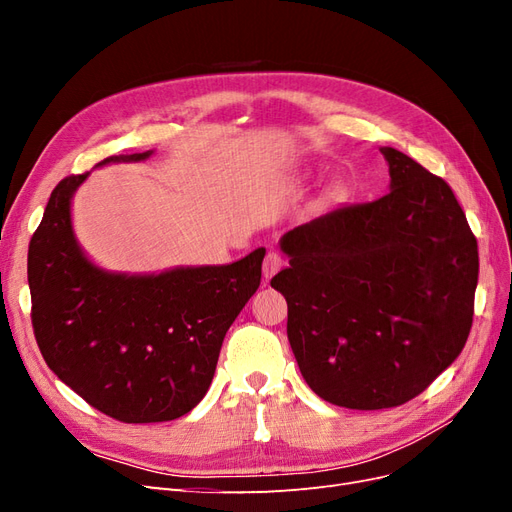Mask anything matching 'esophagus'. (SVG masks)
Returning a JSON list of instances; mask_svg holds the SVG:
<instances>
[{
  "instance_id": "esophagus-1",
  "label": "esophagus",
  "mask_w": 512,
  "mask_h": 512,
  "mask_svg": "<svg viewBox=\"0 0 512 512\" xmlns=\"http://www.w3.org/2000/svg\"><path fill=\"white\" fill-rule=\"evenodd\" d=\"M286 265V260L282 258V254L277 252H269L265 256V262H262V275H265V280H271V277L280 271Z\"/></svg>"
}]
</instances>
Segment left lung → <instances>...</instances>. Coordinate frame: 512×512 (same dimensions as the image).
<instances>
[{"mask_svg":"<svg viewBox=\"0 0 512 512\" xmlns=\"http://www.w3.org/2000/svg\"><path fill=\"white\" fill-rule=\"evenodd\" d=\"M391 192L288 230V342L318 397L350 410L423 393L468 342L478 245L442 177L382 147Z\"/></svg>","mask_w":512,"mask_h":512,"instance_id":"obj_1","label":"left lung"}]
</instances>
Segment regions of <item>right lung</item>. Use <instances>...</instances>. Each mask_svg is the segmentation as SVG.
<instances>
[{
  "instance_id": "right-lung-1",
  "label": "right lung",
  "mask_w": 512,
  "mask_h": 512,
  "mask_svg": "<svg viewBox=\"0 0 512 512\" xmlns=\"http://www.w3.org/2000/svg\"><path fill=\"white\" fill-rule=\"evenodd\" d=\"M153 151L111 156L141 162ZM89 177L61 179L27 254L32 324L53 374L121 423L188 414L209 391L224 335L260 286L258 247L230 265L151 275L96 267L74 237L70 203Z\"/></svg>"
}]
</instances>
